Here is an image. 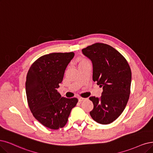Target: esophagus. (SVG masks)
<instances>
[{
  "instance_id": "34e87169",
  "label": "esophagus",
  "mask_w": 153,
  "mask_h": 153,
  "mask_svg": "<svg viewBox=\"0 0 153 153\" xmlns=\"http://www.w3.org/2000/svg\"><path fill=\"white\" fill-rule=\"evenodd\" d=\"M87 100V98H79V102H81V101H86Z\"/></svg>"
}]
</instances>
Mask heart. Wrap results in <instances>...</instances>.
<instances>
[{
    "label": "heart",
    "instance_id": "1",
    "mask_svg": "<svg viewBox=\"0 0 153 153\" xmlns=\"http://www.w3.org/2000/svg\"><path fill=\"white\" fill-rule=\"evenodd\" d=\"M86 59H81V61L79 62V64H80V63H81V62H84V61H86Z\"/></svg>",
    "mask_w": 153,
    "mask_h": 153
}]
</instances>
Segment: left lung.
Wrapping results in <instances>:
<instances>
[{
    "instance_id": "8db88e82",
    "label": "left lung",
    "mask_w": 153,
    "mask_h": 153,
    "mask_svg": "<svg viewBox=\"0 0 153 153\" xmlns=\"http://www.w3.org/2000/svg\"><path fill=\"white\" fill-rule=\"evenodd\" d=\"M92 61L93 81L103 87L101 98L91 97L94 108L90 115L106 125L119 117L125 109L131 93L132 73L126 58L110 45L96 43L82 50Z\"/></svg>"
}]
</instances>
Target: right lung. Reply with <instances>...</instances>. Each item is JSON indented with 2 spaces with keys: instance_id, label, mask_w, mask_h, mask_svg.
Masks as SVG:
<instances>
[{
  "instance_id": "obj_1",
  "label": "right lung",
  "mask_w": 153,
  "mask_h": 153,
  "mask_svg": "<svg viewBox=\"0 0 153 153\" xmlns=\"http://www.w3.org/2000/svg\"><path fill=\"white\" fill-rule=\"evenodd\" d=\"M74 52L51 53L38 58L26 76L28 105L36 119L45 127L56 130L64 127L78 100L62 97L58 92L65 70Z\"/></svg>"
}]
</instances>
